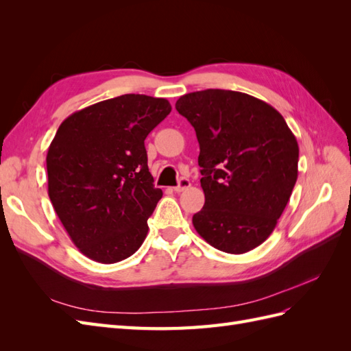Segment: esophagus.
Instances as JSON below:
<instances>
[{
	"label": "esophagus",
	"instance_id": "1",
	"mask_svg": "<svg viewBox=\"0 0 351 351\" xmlns=\"http://www.w3.org/2000/svg\"><path fill=\"white\" fill-rule=\"evenodd\" d=\"M190 187V182H189V178H182L178 182V184L176 186V187H173L174 189V192H177V193H180V192H183V190H186V189H189Z\"/></svg>",
	"mask_w": 351,
	"mask_h": 351
}]
</instances>
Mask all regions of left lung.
Instances as JSON below:
<instances>
[{"label": "left lung", "mask_w": 351, "mask_h": 351, "mask_svg": "<svg viewBox=\"0 0 351 351\" xmlns=\"http://www.w3.org/2000/svg\"><path fill=\"white\" fill-rule=\"evenodd\" d=\"M177 111L195 127L205 205L193 215L212 247L241 254L267 240L297 180L299 145L284 117L247 93H186Z\"/></svg>", "instance_id": "1"}]
</instances>
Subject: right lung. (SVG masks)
I'll list each match as a JSON object with an SVG mask.
<instances>
[{
	"mask_svg": "<svg viewBox=\"0 0 351 351\" xmlns=\"http://www.w3.org/2000/svg\"><path fill=\"white\" fill-rule=\"evenodd\" d=\"M171 111L164 98L127 93L73 112L47 154L48 195L71 241L101 263L142 246L162 197L147 168L145 139Z\"/></svg>",
	"mask_w": 351,
	"mask_h": 351,
	"instance_id": "obj_1",
	"label": "right lung"
}]
</instances>
